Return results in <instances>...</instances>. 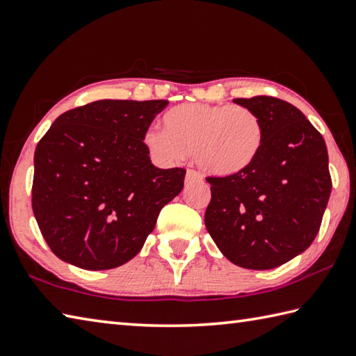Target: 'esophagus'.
Returning a JSON list of instances; mask_svg holds the SVG:
<instances>
[{"label": "esophagus", "mask_w": 356, "mask_h": 356, "mask_svg": "<svg viewBox=\"0 0 356 356\" xmlns=\"http://www.w3.org/2000/svg\"><path fill=\"white\" fill-rule=\"evenodd\" d=\"M202 179V175L198 173L194 168H189L188 173H186V181L191 183V181H200Z\"/></svg>", "instance_id": "obj_1"}]
</instances>
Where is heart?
<instances>
[{"mask_svg": "<svg viewBox=\"0 0 356 356\" xmlns=\"http://www.w3.org/2000/svg\"><path fill=\"white\" fill-rule=\"evenodd\" d=\"M164 131L148 129L143 145L159 164L195 156L204 172L232 177L250 167L263 148L264 127L244 106L184 103L162 117Z\"/></svg>", "mask_w": 356, "mask_h": 356, "instance_id": "1", "label": "heart"}]
</instances>
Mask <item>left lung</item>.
<instances>
[{
  "mask_svg": "<svg viewBox=\"0 0 356 356\" xmlns=\"http://www.w3.org/2000/svg\"><path fill=\"white\" fill-rule=\"evenodd\" d=\"M233 102L261 118L263 148L245 170L207 178L204 225L233 264L267 270L307 250L319 233L332 192L327 145L288 102L266 95Z\"/></svg>",
  "mask_w": 356,
  "mask_h": 356,
  "instance_id": "left-lung-1",
  "label": "left lung"
}]
</instances>
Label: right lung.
Listing matches in <instances>:
<instances>
[{
    "label": "right lung",
    "mask_w": 356,
    "mask_h": 356,
    "mask_svg": "<svg viewBox=\"0 0 356 356\" xmlns=\"http://www.w3.org/2000/svg\"><path fill=\"white\" fill-rule=\"evenodd\" d=\"M167 99H98L64 112L37 143L33 213L56 257L87 270L133 259L184 186L143 145Z\"/></svg>",
    "instance_id": "obj_1"
}]
</instances>
